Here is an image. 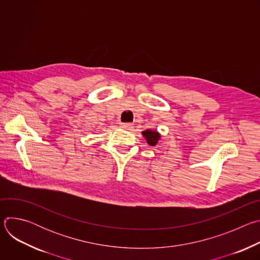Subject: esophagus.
I'll list each match as a JSON object with an SVG mask.
<instances>
[{
    "mask_svg": "<svg viewBox=\"0 0 260 260\" xmlns=\"http://www.w3.org/2000/svg\"><path fill=\"white\" fill-rule=\"evenodd\" d=\"M120 126H121V128H124V129L131 131V129H133L134 124H133V123H120Z\"/></svg>",
    "mask_w": 260,
    "mask_h": 260,
    "instance_id": "esophagus-1",
    "label": "esophagus"
}]
</instances>
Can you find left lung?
Returning <instances> with one entry per match:
<instances>
[{"instance_id": "obj_1", "label": "left lung", "mask_w": 260, "mask_h": 260, "mask_svg": "<svg viewBox=\"0 0 260 260\" xmlns=\"http://www.w3.org/2000/svg\"><path fill=\"white\" fill-rule=\"evenodd\" d=\"M142 135L146 139L147 143L150 146H155L158 143V141L160 140V134L157 131L146 129L144 132H142Z\"/></svg>"}]
</instances>
